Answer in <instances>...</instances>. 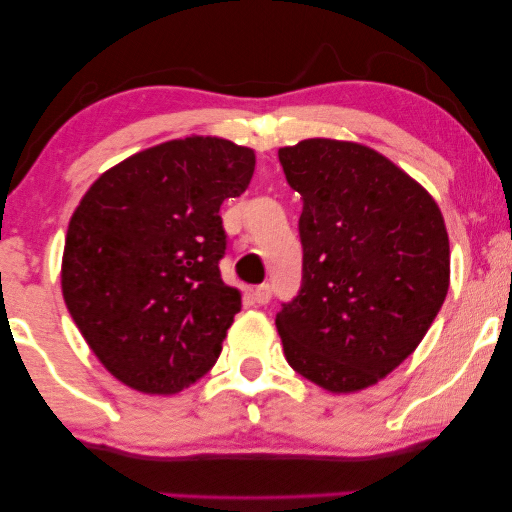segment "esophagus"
<instances>
[{
	"label": "esophagus",
	"mask_w": 512,
	"mask_h": 512,
	"mask_svg": "<svg viewBox=\"0 0 512 512\" xmlns=\"http://www.w3.org/2000/svg\"><path fill=\"white\" fill-rule=\"evenodd\" d=\"M251 299H254L258 306H265L267 301L272 299V288L267 286V283H263V286H258V288L251 290Z\"/></svg>",
	"instance_id": "34e87169"
}]
</instances>
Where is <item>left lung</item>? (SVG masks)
I'll list each match as a JSON object with an SVG mask.
<instances>
[{
	"label": "left lung",
	"mask_w": 512,
	"mask_h": 512,
	"mask_svg": "<svg viewBox=\"0 0 512 512\" xmlns=\"http://www.w3.org/2000/svg\"><path fill=\"white\" fill-rule=\"evenodd\" d=\"M279 161L304 199L301 288L276 315L286 360L324 390H363L413 354L445 304V220L420 183L356 142L301 140Z\"/></svg>",
	"instance_id": "obj_1"
}]
</instances>
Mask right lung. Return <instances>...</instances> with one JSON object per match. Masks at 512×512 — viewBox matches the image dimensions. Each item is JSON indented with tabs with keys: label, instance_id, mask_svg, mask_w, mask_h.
Wrapping results in <instances>:
<instances>
[{
	"label": "right lung",
	"instance_id": "obj_1",
	"mask_svg": "<svg viewBox=\"0 0 512 512\" xmlns=\"http://www.w3.org/2000/svg\"><path fill=\"white\" fill-rule=\"evenodd\" d=\"M256 156L222 138L170 140L102 174L67 226V311L115 379L174 395L220 358L240 311L222 281L220 206L240 197Z\"/></svg>",
	"mask_w": 512,
	"mask_h": 512
}]
</instances>
